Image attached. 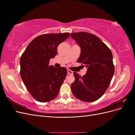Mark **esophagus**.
Wrapping results in <instances>:
<instances>
[{
  "instance_id": "esophagus-1",
  "label": "esophagus",
  "mask_w": 135,
  "mask_h": 135,
  "mask_svg": "<svg viewBox=\"0 0 135 135\" xmlns=\"http://www.w3.org/2000/svg\"><path fill=\"white\" fill-rule=\"evenodd\" d=\"M67 71H68V74H73V72L71 70H69V69H68Z\"/></svg>"
}]
</instances>
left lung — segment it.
<instances>
[{
	"mask_svg": "<svg viewBox=\"0 0 135 135\" xmlns=\"http://www.w3.org/2000/svg\"><path fill=\"white\" fill-rule=\"evenodd\" d=\"M81 52L78 62L87 68L81 76L74 72L75 81L71 85L74 96L80 100L93 102L104 95L114 73L113 55L110 49L97 36L85 32L71 33Z\"/></svg>",
	"mask_w": 135,
	"mask_h": 135,
	"instance_id": "8db88e82",
	"label": "left lung"
}]
</instances>
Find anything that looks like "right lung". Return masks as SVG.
Instances as JSON below:
<instances>
[{"mask_svg": "<svg viewBox=\"0 0 135 135\" xmlns=\"http://www.w3.org/2000/svg\"><path fill=\"white\" fill-rule=\"evenodd\" d=\"M70 35L69 32L47 34L34 38L20 58V75L28 91L35 100L46 103L58 95L67 69L49 65L57 52L59 45Z\"/></svg>", "mask_w": 135, "mask_h": 135, "instance_id": "right-lung-1", "label": "right lung"}]
</instances>
